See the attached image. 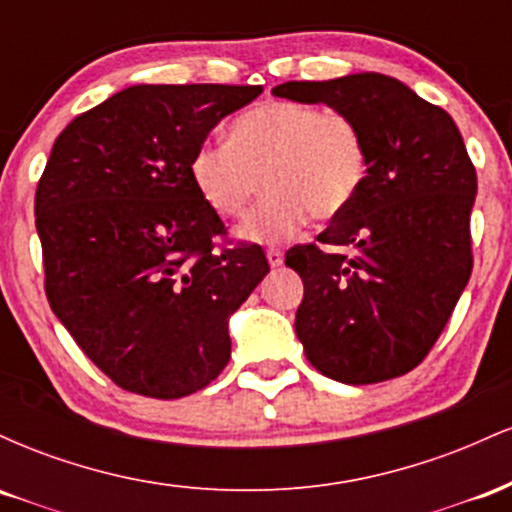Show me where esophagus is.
<instances>
[{
	"label": "esophagus",
	"instance_id": "34e87169",
	"mask_svg": "<svg viewBox=\"0 0 512 512\" xmlns=\"http://www.w3.org/2000/svg\"><path fill=\"white\" fill-rule=\"evenodd\" d=\"M267 262H269V267H281V264H284V252L276 250V248H269Z\"/></svg>",
	"mask_w": 512,
	"mask_h": 512
}]
</instances>
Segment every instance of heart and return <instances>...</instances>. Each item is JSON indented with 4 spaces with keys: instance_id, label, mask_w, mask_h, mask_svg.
Segmentation results:
<instances>
[{
    "instance_id": "heart-1",
    "label": "heart",
    "mask_w": 512,
    "mask_h": 512,
    "mask_svg": "<svg viewBox=\"0 0 512 512\" xmlns=\"http://www.w3.org/2000/svg\"><path fill=\"white\" fill-rule=\"evenodd\" d=\"M370 154L361 127L322 105L264 101L228 125V144L202 142L187 173L197 195L223 219L250 207L260 175L269 195L240 226L252 243H281L310 221L337 219L368 180Z\"/></svg>"
}]
</instances>
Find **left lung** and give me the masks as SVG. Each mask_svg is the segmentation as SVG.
<instances>
[{
  "instance_id": "left-lung-1",
  "label": "left lung",
  "mask_w": 512,
  "mask_h": 512,
  "mask_svg": "<svg viewBox=\"0 0 512 512\" xmlns=\"http://www.w3.org/2000/svg\"><path fill=\"white\" fill-rule=\"evenodd\" d=\"M274 96L325 103L366 137L370 170L356 202L286 264L303 279L296 334L327 378L370 385L419 366L472 274L477 170L455 120L385 74L286 81Z\"/></svg>"
}]
</instances>
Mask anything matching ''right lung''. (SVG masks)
Masks as SVG:
<instances>
[{"label": "right lung", "instance_id": "add662e5", "mask_svg": "<svg viewBox=\"0 0 512 512\" xmlns=\"http://www.w3.org/2000/svg\"><path fill=\"white\" fill-rule=\"evenodd\" d=\"M262 86L142 84L74 117L35 190L45 296L122 390L178 399L219 378L228 317L269 272L226 226L187 161Z\"/></svg>", "mask_w": 512, "mask_h": 512}]
</instances>
